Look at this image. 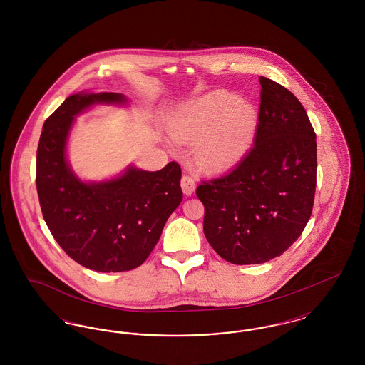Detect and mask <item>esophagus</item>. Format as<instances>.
Instances as JSON below:
<instances>
[{
  "mask_svg": "<svg viewBox=\"0 0 365 365\" xmlns=\"http://www.w3.org/2000/svg\"><path fill=\"white\" fill-rule=\"evenodd\" d=\"M180 187H182V190H183L186 195H191L195 191L197 185H195V182H194V179L191 176L183 175L182 180H180Z\"/></svg>",
  "mask_w": 365,
  "mask_h": 365,
  "instance_id": "obj_1",
  "label": "esophagus"
}]
</instances>
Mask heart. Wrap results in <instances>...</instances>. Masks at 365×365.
<instances>
[{
  "label": "heart",
  "mask_w": 365,
  "mask_h": 365,
  "mask_svg": "<svg viewBox=\"0 0 365 365\" xmlns=\"http://www.w3.org/2000/svg\"><path fill=\"white\" fill-rule=\"evenodd\" d=\"M257 109L226 90H216L183 106L170 125L171 137L195 143L192 158L207 174L235 167L249 152L257 131Z\"/></svg>",
  "instance_id": "obj_1"
}]
</instances>
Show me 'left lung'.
<instances>
[{
    "label": "left lung",
    "instance_id": "8db88e82",
    "mask_svg": "<svg viewBox=\"0 0 365 365\" xmlns=\"http://www.w3.org/2000/svg\"><path fill=\"white\" fill-rule=\"evenodd\" d=\"M255 146L230 173L197 187L204 234L213 250L238 265L280 256L302 234L316 189V134L302 104L260 76Z\"/></svg>",
    "mask_w": 365,
    "mask_h": 365
}]
</instances>
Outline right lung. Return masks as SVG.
Wrapping results in <instances>:
<instances>
[{
    "mask_svg": "<svg viewBox=\"0 0 365 365\" xmlns=\"http://www.w3.org/2000/svg\"><path fill=\"white\" fill-rule=\"evenodd\" d=\"M119 93L72 94L46 119L36 150V191L53 238L72 260L98 272L139 267L182 202V170L128 165L103 182H83L71 170L67 142L75 116L93 105H125Z\"/></svg>",
    "mask_w": 365,
    "mask_h": 365,
    "instance_id": "right-lung-1",
    "label": "right lung"
}]
</instances>
